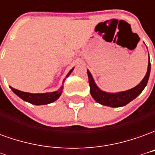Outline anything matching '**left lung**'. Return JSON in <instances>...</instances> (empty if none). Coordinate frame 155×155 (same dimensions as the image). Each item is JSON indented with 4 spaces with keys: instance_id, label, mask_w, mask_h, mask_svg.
<instances>
[{
    "instance_id": "8db88e82",
    "label": "left lung",
    "mask_w": 155,
    "mask_h": 155,
    "mask_svg": "<svg viewBox=\"0 0 155 155\" xmlns=\"http://www.w3.org/2000/svg\"><path fill=\"white\" fill-rule=\"evenodd\" d=\"M150 66L151 65H150V56H149L148 71H147V73L143 79V81L133 89L123 91V92H119V93H106V92L101 91L94 83L90 71H87L89 84H90V87H91V94L96 102L103 104V105H105V106L121 107L124 105H126L130 101L134 100L146 86L148 81H149V77H150Z\"/></svg>"
}]
</instances>
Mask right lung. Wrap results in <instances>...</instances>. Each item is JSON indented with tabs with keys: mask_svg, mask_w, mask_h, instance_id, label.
<instances>
[{
	"mask_svg": "<svg viewBox=\"0 0 155 155\" xmlns=\"http://www.w3.org/2000/svg\"><path fill=\"white\" fill-rule=\"evenodd\" d=\"M72 71H73V69L69 72V74L66 75V77L70 75ZM11 88H12V91L16 95H18L19 97L21 98L23 101H27L31 104L40 105V104H50V103H52V102L56 101L58 98L61 96L63 86L58 91H54V92H51V93H45V94H31V93H27V92L18 91V90L12 87Z\"/></svg>",
	"mask_w": 155,
	"mask_h": 155,
	"instance_id": "add662e5",
	"label": "right lung"
}]
</instances>
